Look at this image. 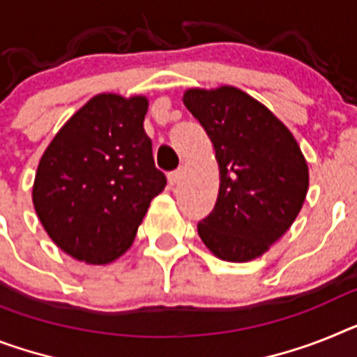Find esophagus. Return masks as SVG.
<instances>
[{
    "instance_id": "34e87169",
    "label": "esophagus",
    "mask_w": 357,
    "mask_h": 357,
    "mask_svg": "<svg viewBox=\"0 0 357 357\" xmlns=\"http://www.w3.org/2000/svg\"><path fill=\"white\" fill-rule=\"evenodd\" d=\"M181 178H183V172H181V170H174V172L169 174V183L178 185L179 181H181Z\"/></svg>"
}]
</instances>
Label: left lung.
<instances>
[{"instance_id": "8db88e82", "label": "left lung", "mask_w": 357, "mask_h": 357, "mask_svg": "<svg viewBox=\"0 0 357 357\" xmlns=\"http://www.w3.org/2000/svg\"><path fill=\"white\" fill-rule=\"evenodd\" d=\"M183 103L211 137L220 167L214 211L197 234L223 261H252L298 218L308 190L307 160L285 123L236 86L188 89Z\"/></svg>"}]
</instances>
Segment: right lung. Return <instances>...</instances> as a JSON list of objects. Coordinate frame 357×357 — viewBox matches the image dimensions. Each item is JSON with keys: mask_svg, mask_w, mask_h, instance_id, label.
Listing matches in <instances>:
<instances>
[{"mask_svg": "<svg viewBox=\"0 0 357 357\" xmlns=\"http://www.w3.org/2000/svg\"><path fill=\"white\" fill-rule=\"evenodd\" d=\"M146 96L103 92L58 130L36 170L32 203L54 243L77 261L127 252L167 179L143 130Z\"/></svg>", "mask_w": 357, "mask_h": 357, "instance_id": "obj_1", "label": "right lung"}]
</instances>
